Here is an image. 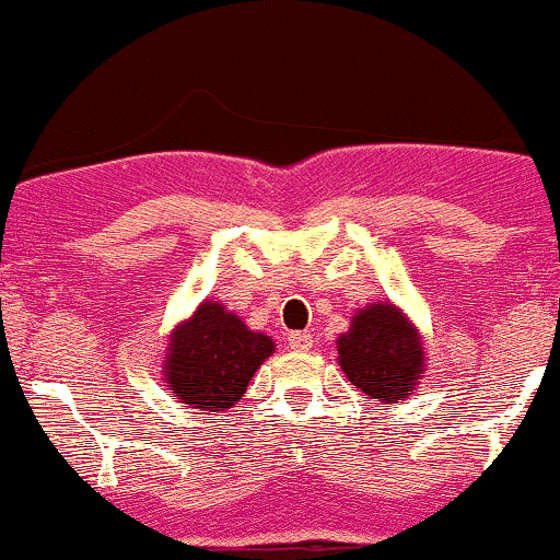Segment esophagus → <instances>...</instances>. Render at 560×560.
Here are the masks:
<instances>
[{
	"label": "esophagus",
	"instance_id": "obj_1",
	"mask_svg": "<svg viewBox=\"0 0 560 560\" xmlns=\"http://www.w3.org/2000/svg\"><path fill=\"white\" fill-rule=\"evenodd\" d=\"M289 347H292L294 352H307V349L313 347V336H310L307 331L289 334Z\"/></svg>",
	"mask_w": 560,
	"mask_h": 560
}]
</instances>
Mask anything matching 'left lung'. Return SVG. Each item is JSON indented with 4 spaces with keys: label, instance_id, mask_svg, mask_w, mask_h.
<instances>
[{
    "label": "left lung",
    "instance_id": "left-lung-1",
    "mask_svg": "<svg viewBox=\"0 0 560 560\" xmlns=\"http://www.w3.org/2000/svg\"><path fill=\"white\" fill-rule=\"evenodd\" d=\"M339 365L368 399L399 404L425 373L420 328L394 302H373L357 310L349 331L336 339Z\"/></svg>",
    "mask_w": 560,
    "mask_h": 560
}]
</instances>
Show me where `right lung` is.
<instances>
[{"label": "right lung", "instance_id": "obj_1", "mask_svg": "<svg viewBox=\"0 0 560 560\" xmlns=\"http://www.w3.org/2000/svg\"><path fill=\"white\" fill-rule=\"evenodd\" d=\"M273 347L271 336L253 331L221 302L206 300L174 326L161 373L182 404L200 415L224 412L242 399Z\"/></svg>", "mask_w": 560, "mask_h": 560}]
</instances>
